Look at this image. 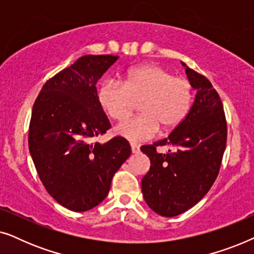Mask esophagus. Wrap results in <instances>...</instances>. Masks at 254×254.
<instances>
[{
  "label": "esophagus",
  "instance_id": "esophagus-1",
  "mask_svg": "<svg viewBox=\"0 0 254 254\" xmlns=\"http://www.w3.org/2000/svg\"><path fill=\"white\" fill-rule=\"evenodd\" d=\"M130 148L133 154H138V152H140V145L136 143H130Z\"/></svg>",
  "mask_w": 254,
  "mask_h": 254
}]
</instances>
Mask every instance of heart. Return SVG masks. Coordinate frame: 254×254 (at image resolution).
Returning a JSON list of instances; mask_svg holds the SVG:
<instances>
[{
    "label": "heart",
    "instance_id": "heart-1",
    "mask_svg": "<svg viewBox=\"0 0 254 254\" xmlns=\"http://www.w3.org/2000/svg\"><path fill=\"white\" fill-rule=\"evenodd\" d=\"M192 97L186 78L173 77L169 70L150 64L128 69L121 85L103 82L97 92L102 110L116 121L129 117L140 103V116L116 127L118 135L131 142L150 140L159 126L164 130L179 126L190 112Z\"/></svg>",
    "mask_w": 254,
    "mask_h": 254
}]
</instances>
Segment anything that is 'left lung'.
<instances>
[{
  "instance_id": "1",
  "label": "left lung",
  "mask_w": 254,
  "mask_h": 254,
  "mask_svg": "<svg viewBox=\"0 0 254 254\" xmlns=\"http://www.w3.org/2000/svg\"><path fill=\"white\" fill-rule=\"evenodd\" d=\"M185 67L195 99L183 123L164 140L142 145L150 159V170L142 178V194L156 214L180 215L196 204L216 179L227 144V121L223 105L211 83ZM169 145L168 154L155 148Z\"/></svg>"
}]
</instances>
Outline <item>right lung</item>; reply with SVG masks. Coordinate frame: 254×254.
<instances>
[{"label":"right lung","mask_w":254,"mask_h":254,"mask_svg":"<svg viewBox=\"0 0 254 254\" xmlns=\"http://www.w3.org/2000/svg\"><path fill=\"white\" fill-rule=\"evenodd\" d=\"M119 57L84 55L45 83L32 109L29 149L41 183L53 199L72 211L98 206L112 178L130 156L126 138L106 143L110 121L96 84Z\"/></svg>","instance_id":"right-lung-1"}]
</instances>
